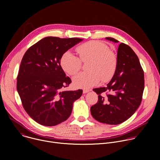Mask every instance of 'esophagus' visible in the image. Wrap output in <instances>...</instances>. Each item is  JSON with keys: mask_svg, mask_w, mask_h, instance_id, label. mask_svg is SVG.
<instances>
[{"mask_svg": "<svg viewBox=\"0 0 160 160\" xmlns=\"http://www.w3.org/2000/svg\"><path fill=\"white\" fill-rule=\"evenodd\" d=\"M89 91H90V90H89V89H83V94H86V93L88 92Z\"/></svg>", "mask_w": 160, "mask_h": 160, "instance_id": "obj_1", "label": "esophagus"}]
</instances>
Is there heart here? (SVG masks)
<instances>
[{"label": "heart", "instance_id": "1", "mask_svg": "<svg viewBox=\"0 0 160 160\" xmlns=\"http://www.w3.org/2000/svg\"><path fill=\"white\" fill-rule=\"evenodd\" d=\"M79 57L70 51L66 52L61 58L62 69L70 75H77L82 68V63L90 61L87 66L89 72L78 75L73 80V85L78 88H88L109 81L115 73L117 58L108 45L99 41H89L77 48Z\"/></svg>", "mask_w": 160, "mask_h": 160}]
</instances>
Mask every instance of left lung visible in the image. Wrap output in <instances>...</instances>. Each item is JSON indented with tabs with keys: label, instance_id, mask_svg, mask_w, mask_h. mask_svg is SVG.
Masks as SVG:
<instances>
[{
	"label": "left lung",
	"instance_id": "1",
	"mask_svg": "<svg viewBox=\"0 0 160 160\" xmlns=\"http://www.w3.org/2000/svg\"><path fill=\"white\" fill-rule=\"evenodd\" d=\"M107 40L118 41L111 37ZM144 88V71L139 58L128 45L121 43L117 52V66L114 76L106 87L94 88L98 102L90 112L97 121L118 125L128 120L140 106Z\"/></svg>",
	"mask_w": 160,
	"mask_h": 160
}]
</instances>
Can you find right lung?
<instances>
[{
  "instance_id": "right-lung-1",
  "label": "right lung",
  "mask_w": 160,
  "mask_h": 160,
  "mask_svg": "<svg viewBox=\"0 0 160 160\" xmlns=\"http://www.w3.org/2000/svg\"><path fill=\"white\" fill-rule=\"evenodd\" d=\"M78 38L48 37L25 52L17 77V90L28 115L43 126H55L70 117L75 101L83 90H62L72 80L61 66L68 49L82 41Z\"/></svg>"
}]
</instances>
